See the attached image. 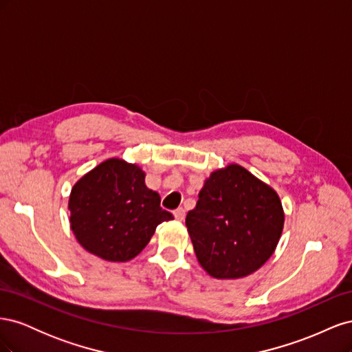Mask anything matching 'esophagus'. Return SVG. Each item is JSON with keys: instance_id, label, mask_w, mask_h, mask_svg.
Here are the masks:
<instances>
[{"instance_id": "esophagus-1", "label": "esophagus", "mask_w": 352, "mask_h": 352, "mask_svg": "<svg viewBox=\"0 0 352 352\" xmlns=\"http://www.w3.org/2000/svg\"><path fill=\"white\" fill-rule=\"evenodd\" d=\"M173 216L177 221H184L185 220V216H186V211L184 208H177L173 211Z\"/></svg>"}]
</instances>
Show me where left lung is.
Returning <instances> with one entry per match:
<instances>
[{"label": "left lung", "instance_id": "left-lung-1", "mask_svg": "<svg viewBox=\"0 0 352 352\" xmlns=\"http://www.w3.org/2000/svg\"><path fill=\"white\" fill-rule=\"evenodd\" d=\"M283 225L278 192L235 163L210 173L186 216L198 263L220 280L257 272L278 247Z\"/></svg>", "mask_w": 352, "mask_h": 352}]
</instances>
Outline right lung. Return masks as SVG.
<instances>
[{
	"label": "right lung",
	"instance_id": "obj_1",
	"mask_svg": "<svg viewBox=\"0 0 352 352\" xmlns=\"http://www.w3.org/2000/svg\"><path fill=\"white\" fill-rule=\"evenodd\" d=\"M69 211L76 241L111 263L135 258L160 223L173 220L160 207V195L146 188L144 170L119 157L95 166L73 185Z\"/></svg>",
	"mask_w": 352,
	"mask_h": 352
}]
</instances>
